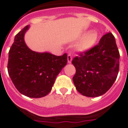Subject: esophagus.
Here are the masks:
<instances>
[{
  "mask_svg": "<svg viewBox=\"0 0 128 128\" xmlns=\"http://www.w3.org/2000/svg\"><path fill=\"white\" fill-rule=\"evenodd\" d=\"M72 56L71 54H68V62L69 63H70L72 62Z\"/></svg>",
  "mask_w": 128,
  "mask_h": 128,
  "instance_id": "obj_1",
  "label": "esophagus"
}]
</instances>
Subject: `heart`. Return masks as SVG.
I'll use <instances>...</instances> for the list:
<instances>
[{"label": "heart", "instance_id": "1", "mask_svg": "<svg viewBox=\"0 0 128 128\" xmlns=\"http://www.w3.org/2000/svg\"><path fill=\"white\" fill-rule=\"evenodd\" d=\"M98 36L96 31H91L86 34L76 45V50L80 52H86L91 50L97 42Z\"/></svg>", "mask_w": 128, "mask_h": 128}]
</instances>
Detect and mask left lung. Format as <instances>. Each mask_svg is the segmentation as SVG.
I'll list each match as a JSON object with an SVG mask.
<instances>
[{
  "mask_svg": "<svg viewBox=\"0 0 128 128\" xmlns=\"http://www.w3.org/2000/svg\"><path fill=\"white\" fill-rule=\"evenodd\" d=\"M119 52L112 33L101 37L97 45L74 57L73 77L77 91L88 97L104 94L116 79L119 70Z\"/></svg>",
  "mask_w": 128,
  "mask_h": 128,
  "instance_id": "1",
  "label": "left lung"
}]
</instances>
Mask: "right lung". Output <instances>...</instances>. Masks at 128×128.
<instances>
[{
	"mask_svg": "<svg viewBox=\"0 0 128 128\" xmlns=\"http://www.w3.org/2000/svg\"><path fill=\"white\" fill-rule=\"evenodd\" d=\"M28 28L25 26L14 38L9 52L8 73L20 94L41 98L52 90L57 75L68 62V54L55 56L31 50L24 41Z\"/></svg>",
	"mask_w": 128,
	"mask_h": 128,
	"instance_id": "right-lung-1",
	"label": "right lung"
}]
</instances>
